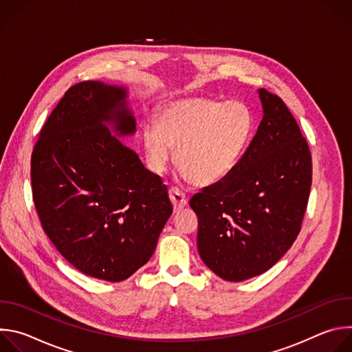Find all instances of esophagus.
I'll use <instances>...</instances> for the list:
<instances>
[{
    "label": "esophagus",
    "mask_w": 352,
    "mask_h": 352,
    "mask_svg": "<svg viewBox=\"0 0 352 352\" xmlns=\"http://www.w3.org/2000/svg\"><path fill=\"white\" fill-rule=\"evenodd\" d=\"M168 195H170V200H171L173 208L175 212L181 210L188 204V197L178 188H170Z\"/></svg>",
    "instance_id": "esophagus-1"
}]
</instances>
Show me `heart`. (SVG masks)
Here are the masks:
<instances>
[{
    "instance_id": "obj_1",
    "label": "heart",
    "mask_w": 352,
    "mask_h": 352,
    "mask_svg": "<svg viewBox=\"0 0 352 352\" xmlns=\"http://www.w3.org/2000/svg\"><path fill=\"white\" fill-rule=\"evenodd\" d=\"M255 120L236 100L195 97L166 104L157 124L143 126V150L148 170L163 174L173 160L185 181L209 186L224 179L239 163L252 139Z\"/></svg>"
}]
</instances>
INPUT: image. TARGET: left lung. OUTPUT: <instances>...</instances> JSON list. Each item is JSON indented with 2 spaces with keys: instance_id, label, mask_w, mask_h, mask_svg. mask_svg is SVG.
I'll list each match as a JSON object with an SVG mask.
<instances>
[{
  "instance_id": "obj_1",
  "label": "left lung",
  "mask_w": 352,
  "mask_h": 352,
  "mask_svg": "<svg viewBox=\"0 0 352 352\" xmlns=\"http://www.w3.org/2000/svg\"><path fill=\"white\" fill-rule=\"evenodd\" d=\"M263 118L236 167L190 197L197 250L227 281L276 265L296 239L312 185L307 139L283 100L259 89Z\"/></svg>"
}]
</instances>
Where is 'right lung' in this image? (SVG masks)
Returning a JSON list of instances; mask_svg holds the SVG:
<instances>
[{"instance_id":"add662e5","label":"right lung","mask_w":352,"mask_h":352,"mask_svg":"<svg viewBox=\"0 0 352 352\" xmlns=\"http://www.w3.org/2000/svg\"><path fill=\"white\" fill-rule=\"evenodd\" d=\"M122 86H71L32 153L34 206L47 236L79 272L106 281L131 277L152 258L173 213L167 186L114 137L133 135Z\"/></svg>"}]
</instances>
